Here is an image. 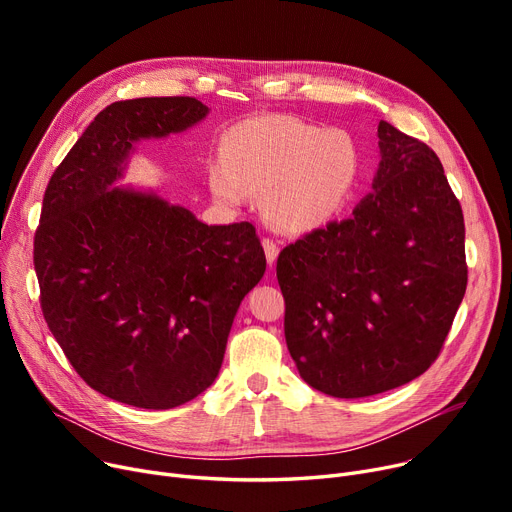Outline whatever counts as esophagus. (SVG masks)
Masks as SVG:
<instances>
[{"label": "esophagus", "instance_id": "1", "mask_svg": "<svg viewBox=\"0 0 512 512\" xmlns=\"http://www.w3.org/2000/svg\"><path fill=\"white\" fill-rule=\"evenodd\" d=\"M263 249H265L267 263L274 265V263H276V259H278V253H280L278 242H276L274 238H263Z\"/></svg>", "mask_w": 512, "mask_h": 512}]
</instances>
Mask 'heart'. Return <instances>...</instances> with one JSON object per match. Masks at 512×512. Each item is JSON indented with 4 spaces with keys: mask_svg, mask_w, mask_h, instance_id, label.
I'll return each mask as SVG.
<instances>
[{
    "mask_svg": "<svg viewBox=\"0 0 512 512\" xmlns=\"http://www.w3.org/2000/svg\"><path fill=\"white\" fill-rule=\"evenodd\" d=\"M226 164L213 166L211 188L228 205L263 193V215L276 230L299 234L332 220L359 178V149L344 130H321L294 116L238 124Z\"/></svg>",
    "mask_w": 512,
    "mask_h": 512,
    "instance_id": "obj_1",
    "label": "heart"
}]
</instances>
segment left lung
<instances>
[{"instance_id": "obj_1", "label": "left lung", "mask_w": 512, "mask_h": 512, "mask_svg": "<svg viewBox=\"0 0 512 512\" xmlns=\"http://www.w3.org/2000/svg\"><path fill=\"white\" fill-rule=\"evenodd\" d=\"M380 168L348 220L278 255L284 336L301 378L373 396L438 359L467 290L465 220L434 149L380 122Z\"/></svg>"}]
</instances>
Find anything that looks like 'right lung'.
Listing matches in <instances>:
<instances>
[{"label":"right lung","instance_id":"1","mask_svg":"<svg viewBox=\"0 0 512 512\" xmlns=\"http://www.w3.org/2000/svg\"><path fill=\"white\" fill-rule=\"evenodd\" d=\"M207 112L195 97L107 105L45 188L33 251L43 317L80 378L139 409L180 407L213 384L236 309L265 272L253 224L207 226L112 188L134 141Z\"/></svg>","mask_w":512,"mask_h":512}]
</instances>
